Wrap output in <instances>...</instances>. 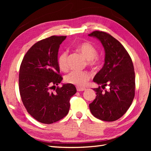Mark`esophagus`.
Here are the masks:
<instances>
[{"instance_id":"34e87169","label":"esophagus","mask_w":151,"mask_h":151,"mask_svg":"<svg viewBox=\"0 0 151 151\" xmlns=\"http://www.w3.org/2000/svg\"><path fill=\"white\" fill-rule=\"evenodd\" d=\"M86 89L84 88H79V87H77V91H85Z\"/></svg>"}]
</instances>
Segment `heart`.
<instances>
[{
    "label": "heart",
    "instance_id": "heart-1",
    "mask_svg": "<svg viewBox=\"0 0 151 151\" xmlns=\"http://www.w3.org/2000/svg\"><path fill=\"white\" fill-rule=\"evenodd\" d=\"M77 49L88 60V65L94 66L98 62L97 57L98 50L95 47L88 42H84L77 45ZM67 51L62 52L58 58V65L62 70H65L67 68ZM91 78L90 73L86 70H72L65 76L66 83L76 85L78 87L84 86Z\"/></svg>",
    "mask_w": 151,
    "mask_h": 151
}]
</instances>
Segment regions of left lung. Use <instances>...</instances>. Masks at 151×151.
Masks as SVG:
<instances>
[{"label":"left lung","instance_id":"1","mask_svg":"<svg viewBox=\"0 0 151 151\" xmlns=\"http://www.w3.org/2000/svg\"><path fill=\"white\" fill-rule=\"evenodd\" d=\"M88 35L98 39L105 51L104 65L93 79L101 86L93 89L96 96L89 104L90 111L99 120L115 121L127 112L135 96L133 62L124 47L109 34L95 31ZM106 85L109 90L103 91L101 87Z\"/></svg>","mask_w":151,"mask_h":151}]
</instances>
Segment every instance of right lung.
Returning <instances> with one entry per match:
<instances>
[{
	"mask_svg": "<svg viewBox=\"0 0 151 151\" xmlns=\"http://www.w3.org/2000/svg\"><path fill=\"white\" fill-rule=\"evenodd\" d=\"M65 38L52 36L39 41L26 52L20 66L19 89L22 103L31 116L45 124L56 122L67 115L70 98L77 91L72 84L55 89L63 79L59 74L58 52Z\"/></svg>",
	"mask_w": 151,
	"mask_h": 151,
	"instance_id": "1",
	"label": "right lung"
}]
</instances>
